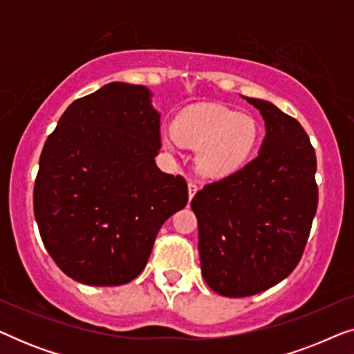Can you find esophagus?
<instances>
[{"label":"esophagus","mask_w":354,"mask_h":354,"mask_svg":"<svg viewBox=\"0 0 354 354\" xmlns=\"http://www.w3.org/2000/svg\"><path fill=\"white\" fill-rule=\"evenodd\" d=\"M196 192H198L196 183L195 182H188V198H190V200L193 196H195Z\"/></svg>","instance_id":"34e87169"}]
</instances>
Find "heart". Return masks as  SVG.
<instances>
[{
    "label": "heart",
    "mask_w": 354,
    "mask_h": 354,
    "mask_svg": "<svg viewBox=\"0 0 354 354\" xmlns=\"http://www.w3.org/2000/svg\"><path fill=\"white\" fill-rule=\"evenodd\" d=\"M258 140V125L250 115L216 104L183 109L172 130L161 135L162 147L176 153L178 147L196 149L195 169L207 178H222L246 162Z\"/></svg>",
    "instance_id": "obj_1"
}]
</instances>
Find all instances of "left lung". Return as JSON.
Segmentation results:
<instances>
[{
  "label": "left lung",
  "instance_id": "left-lung-1",
  "mask_svg": "<svg viewBox=\"0 0 354 354\" xmlns=\"http://www.w3.org/2000/svg\"><path fill=\"white\" fill-rule=\"evenodd\" d=\"M241 98L264 119L259 153L193 196L201 274L222 297L261 293L301 259L317 209L316 153L297 119L266 100Z\"/></svg>",
  "mask_w": 354,
  "mask_h": 354
}]
</instances>
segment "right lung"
<instances>
[{"label":"right lung","instance_id":"obj_1","mask_svg":"<svg viewBox=\"0 0 354 354\" xmlns=\"http://www.w3.org/2000/svg\"><path fill=\"white\" fill-rule=\"evenodd\" d=\"M148 86L111 82L75 100L43 147L33 211L43 245L71 279L93 287L142 274L159 229L185 207L187 182L162 172Z\"/></svg>","mask_w":354,"mask_h":354}]
</instances>
